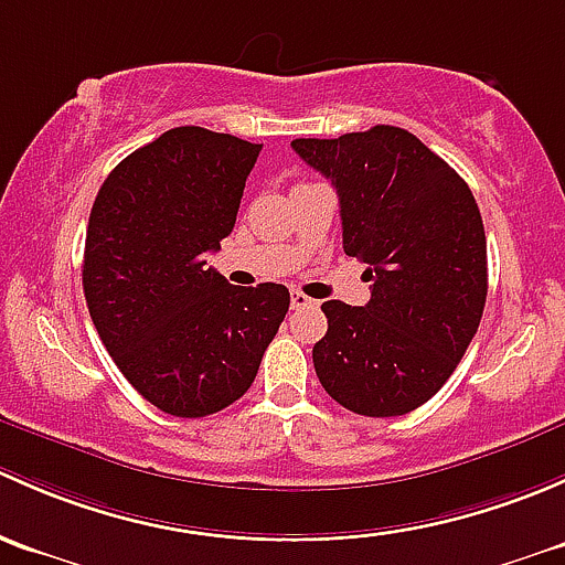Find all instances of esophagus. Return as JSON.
I'll return each mask as SVG.
<instances>
[{"label":"esophagus","mask_w":565,"mask_h":565,"mask_svg":"<svg viewBox=\"0 0 565 565\" xmlns=\"http://www.w3.org/2000/svg\"><path fill=\"white\" fill-rule=\"evenodd\" d=\"M316 305L318 301L310 299V296H305L301 290H294V294H290V307H294V310H310V307Z\"/></svg>","instance_id":"34e87169"}]
</instances>
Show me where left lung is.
<instances>
[{
  "label": "left lung",
  "instance_id": "1",
  "mask_svg": "<svg viewBox=\"0 0 565 565\" xmlns=\"http://www.w3.org/2000/svg\"><path fill=\"white\" fill-rule=\"evenodd\" d=\"M290 147L340 195L342 247L367 264L364 307L326 301L318 381L359 416H403L440 392L487 301V236L465 179L403 127Z\"/></svg>",
  "mask_w": 565,
  "mask_h": 565
}]
</instances>
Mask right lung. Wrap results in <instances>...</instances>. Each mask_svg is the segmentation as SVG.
I'll use <instances>...</instances> for the list:
<instances>
[{
    "label": "right lung",
    "mask_w": 565,
    "mask_h": 565,
    "mask_svg": "<svg viewBox=\"0 0 565 565\" xmlns=\"http://www.w3.org/2000/svg\"><path fill=\"white\" fill-rule=\"evenodd\" d=\"M260 143L173 127L127 154L89 214L84 296L103 345L143 399L182 418L253 386L290 294L231 285L206 255L234 231Z\"/></svg>",
    "instance_id": "right-lung-1"
}]
</instances>
